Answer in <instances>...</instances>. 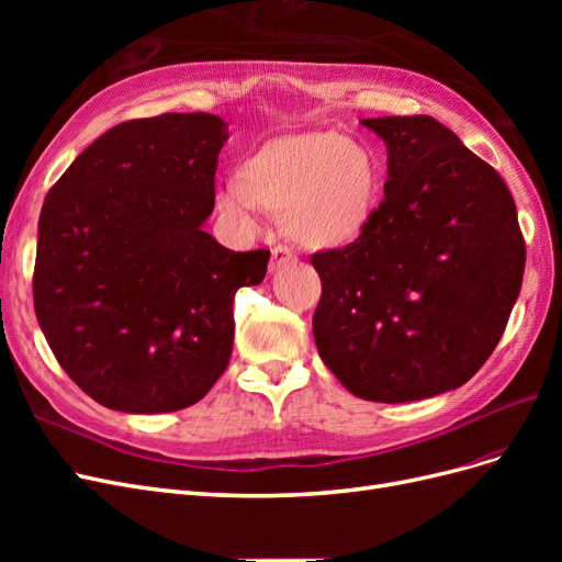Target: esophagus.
<instances>
[{"label":"esophagus","mask_w":562,"mask_h":562,"mask_svg":"<svg viewBox=\"0 0 562 562\" xmlns=\"http://www.w3.org/2000/svg\"><path fill=\"white\" fill-rule=\"evenodd\" d=\"M293 260H295V255H293V250L288 248V246H277V248H271V262H269V271H279L281 267L291 265Z\"/></svg>","instance_id":"34e87169"}]
</instances>
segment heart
<instances>
[{"instance_id": "heart-1", "label": "heart", "mask_w": 562, "mask_h": 562, "mask_svg": "<svg viewBox=\"0 0 562 562\" xmlns=\"http://www.w3.org/2000/svg\"><path fill=\"white\" fill-rule=\"evenodd\" d=\"M380 164L370 147L335 131L279 135L217 190V209L250 225L258 206L279 211L281 229L310 250L359 239L380 199Z\"/></svg>"}]
</instances>
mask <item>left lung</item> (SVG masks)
Returning a JSON list of instances; mask_svg holds the SVG:
<instances>
[{
    "mask_svg": "<svg viewBox=\"0 0 562 562\" xmlns=\"http://www.w3.org/2000/svg\"><path fill=\"white\" fill-rule=\"evenodd\" d=\"M361 124L386 145L384 201L353 244L312 255L314 339L353 396L431 398L469 382L504 335L525 271L516 203L434 116Z\"/></svg>",
    "mask_w": 562,
    "mask_h": 562,
    "instance_id": "8db88e82",
    "label": "left lung"
}]
</instances>
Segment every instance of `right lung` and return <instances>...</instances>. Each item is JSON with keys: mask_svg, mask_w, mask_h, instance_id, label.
<instances>
[{"mask_svg": "<svg viewBox=\"0 0 562 562\" xmlns=\"http://www.w3.org/2000/svg\"><path fill=\"white\" fill-rule=\"evenodd\" d=\"M227 138L209 112L133 119L83 149L44 199L40 328L110 411H182L229 363L234 295L265 279L269 250L234 252L203 232Z\"/></svg>", "mask_w": 562, "mask_h": 562, "instance_id": "1", "label": "right lung"}]
</instances>
